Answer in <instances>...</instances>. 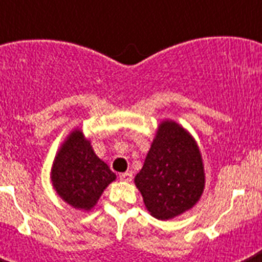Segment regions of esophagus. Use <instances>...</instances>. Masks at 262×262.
<instances>
[{
    "mask_svg": "<svg viewBox=\"0 0 262 262\" xmlns=\"http://www.w3.org/2000/svg\"><path fill=\"white\" fill-rule=\"evenodd\" d=\"M120 181H124V182H129L133 181V172H124L119 176Z\"/></svg>",
    "mask_w": 262,
    "mask_h": 262,
    "instance_id": "obj_1",
    "label": "esophagus"
}]
</instances>
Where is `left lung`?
Segmentation results:
<instances>
[{"instance_id": "obj_1", "label": "left lung", "mask_w": 262, "mask_h": 262, "mask_svg": "<svg viewBox=\"0 0 262 262\" xmlns=\"http://www.w3.org/2000/svg\"><path fill=\"white\" fill-rule=\"evenodd\" d=\"M135 185L156 219L168 221L190 210L205 187L202 156L193 136L173 120L160 124Z\"/></svg>"}]
</instances>
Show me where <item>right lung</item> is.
<instances>
[{
  "instance_id": "obj_1",
  "label": "right lung",
  "mask_w": 262,
  "mask_h": 262,
  "mask_svg": "<svg viewBox=\"0 0 262 262\" xmlns=\"http://www.w3.org/2000/svg\"><path fill=\"white\" fill-rule=\"evenodd\" d=\"M114 180L115 174L97 157L84 134L80 129L69 134L51 170V181L60 198L75 209L88 211Z\"/></svg>"
}]
</instances>
